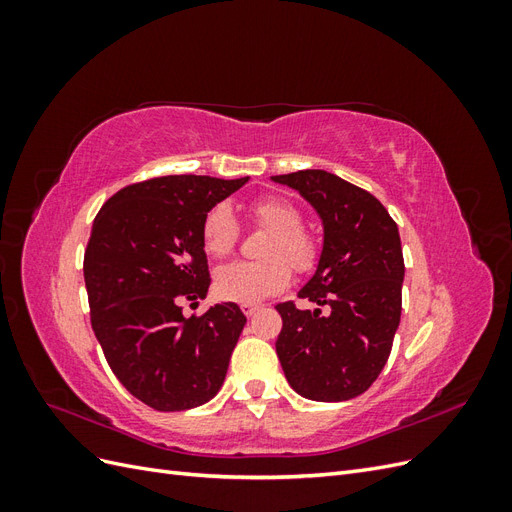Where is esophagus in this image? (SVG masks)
I'll return each instance as SVG.
<instances>
[{"label": "esophagus", "instance_id": "1", "mask_svg": "<svg viewBox=\"0 0 512 512\" xmlns=\"http://www.w3.org/2000/svg\"><path fill=\"white\" fill-rule=\"evenodd\" d=\"M258 309H260V305H256V303H243V305H241V312H243L247 318L254 316V314L258 312Z\"/></svg>", "mask_w": 512, "mask_h": 512}]
</instances>
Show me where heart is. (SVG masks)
Here are the masks:
<instances>
[{
	"mask_svg": "<svg viewBox=\"0 0 512 512\" xmlns=\"http://www.w3.org/2000/svg\"><path fill=\"white\" fill-rule=\"evenodd\" d=\"M254 224L269 228L260 245L262 260H239L224 265L215 273L218 297L235 303H258L282 292L292 271L309 273L320 258L318 241L303 228L301 209L280 196L258 198L250 205ZM205 252L213 258L228 256L241 239V226L228 203L213 205L200 224ZM291 265L288 266L287 262Z\"/></svg>",
	"mask_w": 512,
	"mask_h": 512,
	"instance_id": "b5f03b06",
	"label": "heart"
}]
</instances>
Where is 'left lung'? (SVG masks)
Here are the masks:
<instances>
[{"mask_svg": "<svg viewBox=\"0 0 512 512\" xmlns=\"http://www.w3.org/2000/svg\"><path fill=\"white\" fill-rule=\"evenodd\" d=\"M273 181L299 190L324 226L316 275L299 290V299L318 309L275 305L282 316L275 350L286 380L314 401L359 397L389 361L401 318L406 267L397 224L374 194L327 170ZM320 306L330 312L322 315Z\"/></svg>", "mask_w": 512, "mask_h": 512, "instance_id": "8db88e82", "label": "left lung"}]
</instances>
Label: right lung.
<instances>
[{"mask_svg":"<svg viewBox=\"0 0 512 512\" xmlns=\"http://www.w3.org/2000/svg\"><path fill=\"white\" fill-rule=\"evenodd\" d=\"M243 183L153 177L113 194L94 220L83 260L91 329L117 380L153 410L203 406L226 378L247 318L237 303L185 318L181 301L207 297L200 224Z\"/></svg>","mask_w":512,"mask_h":512,"instance_id":"add662e5","label":"right lung"}]
</instances>
